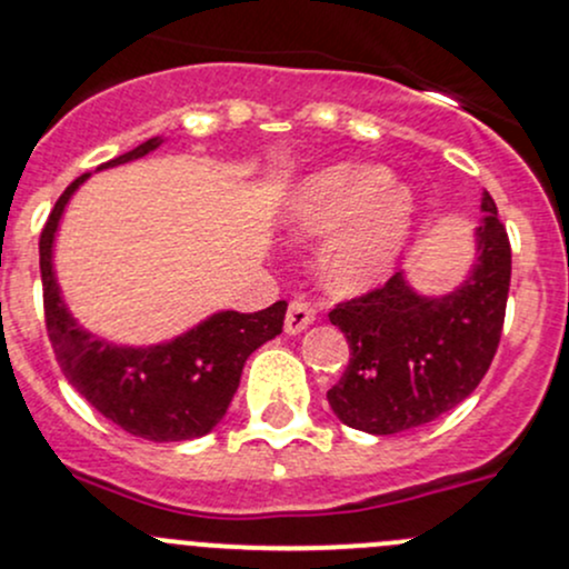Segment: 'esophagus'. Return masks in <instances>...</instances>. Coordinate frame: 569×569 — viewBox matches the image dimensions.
I'll use <instances>...</instances> for the list:
<instances>
[{
	"label": "esophagus",
	"instance_id": "esophagus-1",
	"mask_svg": "<svg viewBox=\"0 0 569 569\" xmlns=\"http://www.w3.org/2000/svg\"><path fill=\"white\" fill-rule=\"evenodd\" d=\"M316 321V308L305 299H291L289 313H286V332L289 335H299Z\"/></svg>",
	"mask_w": 569,
	"mask_h": 569
}]
</instances>
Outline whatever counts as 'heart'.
I'll return each instance as SVG.
<instances>
[{
    "label": "heart",
    "instance_id": "1",
    "mask_svg": "<svg viewBox=\"0 0 569 569\" xmlns=\"http://www.w3.org/2000/svg\"><path fill=\"white\" fill-rule=\"evenodd\" d=\"M416 193L378 164L327 167L310 174L286 202L297 237L332 231L318 253V272L337 295H359L386 280L408 246Z\"/></svg>",
    "mask_w": 569,
    "mask_h": 569
}]
</instances>
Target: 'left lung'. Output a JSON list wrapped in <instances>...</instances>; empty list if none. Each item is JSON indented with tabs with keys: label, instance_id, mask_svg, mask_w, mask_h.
I'll use <instances>...</instances> for the list:
<instances>
[{
	"label": "left lung",
	"instance_id": "1",
	"mask_svg": "<svg viewBox=\"0 0 569 569\" xmlns=\"http://www.w3.org/2000/svg\"><path fill=\"white\" fill-rule=\"evenodd\" d=\"M480 210L478 259L457 291L421 297L397 272L335 305L329 321L348 337L351 359L327 399L342 423L408 432L465 402L489 372L508 305L510 240L489 191Z\"/></svg>",
	"mask_w": 569,
	"mask_h": 569
}]
</instances>
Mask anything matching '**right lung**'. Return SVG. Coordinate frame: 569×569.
<instances>
[{
    "label": "right lung",
    "mask_w": 569,
    "mask_h": 569,
    "mask_svg": "<svg viewBox=\"0 0 569 569\" xmlns=\"http://www.w3.org/2000/svg\"><path fill=\"white\" fill-rule=\"evenodd\" d=\"M159 142L153 137L134 151L99 164V170L140 159ZM86 178L89 174H80L67 186L40 234L42 305L56 361L72 389L123 432L156 442L208 435L227 413L248 356L283 332L286 302L280 299L259 313L223 310L172 342L151 348H118L89 335L61 302L51 259L64 204Z\"/></svg>",
    "instance_id": "add662e5"
}]
</instances>
